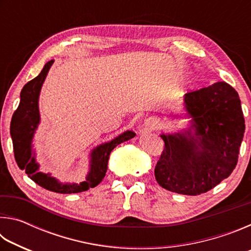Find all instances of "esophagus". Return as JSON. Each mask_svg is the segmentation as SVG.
I'll return each instance as SVG.
<instances>
[{"label": "esophagus", "mask_w": 251, "mask_h": 251, "mask_svg": "<svg viewBox=\"0 0 251 251\" xmlns=\"http://www.w3.org/2000/svg\"><path fill=\"white\" fill-rule=\"evenodd\" d=\"M144 126H145V128L147 130H154V129L159 128L160 124L158 121L155 120V118H147L145 123H144Z\"/></svg>", "instance_id": "esophagus-1"}]
</instances>
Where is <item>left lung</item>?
Returning a JSON list of instances; mask_svg holds the SVG:
<instances>
[{"label": "left lung", "mask_w": 251, "mask_h": 251, "mask_svg": "<svg viewBox=\"0 0 251 251\" xmlns=\"http://www.w3.org/2000/svg\"><path fill=\"white\" fill-rule=\"evenodd\" d=\"M184 100L196 133L160 135L165 145L155 178L169 192L197 196L235 169L245 118L239 95L225 82L187 93Z\"/></svg>", "instance_id": "8db88e82"}]
</instances>
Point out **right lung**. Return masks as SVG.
Masks as SVG:
<instances>
[{"label":"right lung","instance_id":"1","mask_svg":"<svg viewBox=\"0 0 251 251\" xmlns=\"http://www.w3.org/2000/svg\"><path fill=\"white\" fill-rule=\"evenodd\" d=\"M53 59L46 63L41 73L35 78L29 80L24 85L21 92V100L19 107L12 116L11 121V136L13 141L14 157L18 166L24 169L28 177L37 185L50 192L59 194H72L85 192L88 188H94L103 180L105 174L107 172V163L109 154L114 148L121 143L133 138L135 133L130 130L125 131L113 139L112 142L105 143L103 145L96 147L92 151L91 171L88 173L86 181L80 184L62 185L50 175L37 172L39 165L35 163V156L32 155V138L35 129L40 123L39 114V95L44 79L48 75L50 67L53 64Z\"/></svg>","mask_w":251,"mask_h":251}]
</instances>
